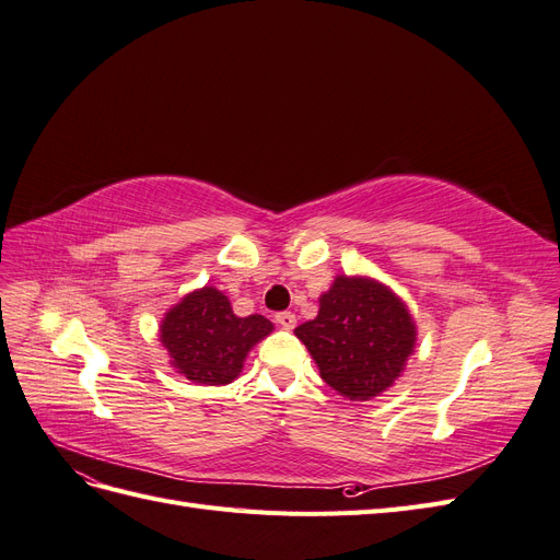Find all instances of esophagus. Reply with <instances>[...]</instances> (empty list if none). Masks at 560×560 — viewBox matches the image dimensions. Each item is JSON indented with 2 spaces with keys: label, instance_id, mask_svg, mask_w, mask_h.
I'll return each instance as SVG.
<instances>
[{
  "label": "esophagus",
  "instance_id": "34e87169",
  "mask_svg": "<svg viewBox=\"0 0 560 560\" xmlns=\"http://www.w3.org/2000/svg\"><path fill=\"white\" fill-rule=\"evenodd\" d=\"M276 322L280 327H284V329H294V325H296V315L294 313H290V311H282V313H276Z\"/></svg>",
  "mask_w": 560,
  "mask_h": 560
}]
</instances>
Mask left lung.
I'll return each mask as SVG.
<instances>
[{
    "instance_id": "left-lung-1",
    "label": "left lung",
    "mask_w": 560,
    "mask_h": 560,
    "mask_svg": "<svg viewBox=\"0 0 560 560\" xmlns=\"http://www.w3.org/2000/svg\"><path fill=\"white\" fill-rule=\"evenodd\" d=\"M294 334L313 354L322 381L358 401L385 393L416 346L409 308L371 278L338 276L319 296L317 317Z\"/></svg>"
}]
</instances>
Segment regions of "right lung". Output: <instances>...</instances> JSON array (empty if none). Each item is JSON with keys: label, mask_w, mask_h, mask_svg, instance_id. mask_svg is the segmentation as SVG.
I'll return each instance as SVG.
<instances>
[{"label": "right lung", "mask_w": 560, "mask_h": 560, "mask_svg": "<svg viewBox=\"0 0 560 560\" xmlns=\"http://www.w3.org/2000/svg\"><path fill=\"white\" fill-rule=\"evenodd\" d=\"M273 331L264 315L238 317L231 301L202 287L186 294L161 322V343L171 364L198 385H226L241 376L247 352Z\"/></svg>", "instance_id": "right-lung-1"}]
</instances>
